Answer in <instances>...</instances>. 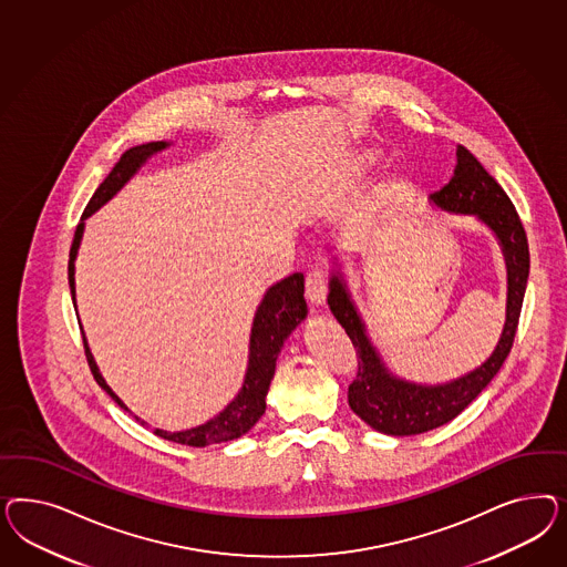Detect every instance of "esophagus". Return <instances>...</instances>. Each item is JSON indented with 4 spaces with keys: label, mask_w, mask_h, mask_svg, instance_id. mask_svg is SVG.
Masks as SVG:
<instances>
[{
    "label": "esophagus",
    "mask_w": 567,
    "mask_h": 567,
    "mask_svg": "<svg viewBox=\"0 0 567 567\" xmlns=\"http://www.w3.org/2000/svg\"><path fill=\"white\" fill-rule=\"evenodd\" d=\"M328 278L322 270H311L306 276V297L313 306H322L327 299Z\"/></svg>",
    "instance_id": "esophagus-1"
}]
</instances>
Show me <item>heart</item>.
I'll return each instance as SVG.
<instances>
[{"instance_id":"1","label":"heart","mask_w":567,"mask_h":567,"mask_svg":"<svg viewBox=\"0 0 567 567\" xmlns=\"http://www.w3.org/2000/svg\"><path fill=\"white\" fill-rule=\"evenodd\" d=\"M372 157H374V155L370 154V152H363V154L358 155V157L351 162V171L360 172L363 171V168H368L370 162H372Z\"/></svg>"}]
</instances>
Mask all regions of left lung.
Instances as JSON below:
<instances>
[{"label": "left lung", "instance_id": "8db88e82", "mask_svg": "<svg viewBox=\"0 0 567 567\" xmlns=\"http://www.w3.org/2000/svg\"><path fill=\"white\" fill-rule=\"evenodd\" d=\"M457 164L445 187L430 195V202L445 212L476 216L495 235L507 266V318L493 355L481 368L445 384L426 386L393 377L365 334L355 303L343 276L332 275L328 306L349 334L358 353V377L349 384V405L361 420L384 434L410 436L439 429L481 395L495 378L514 347L515 330L530 272V251L524 224L512 199L481 162L457 145Z\"/></svg>", "mask_w": 567, "mask_h": 567}]
</instances>
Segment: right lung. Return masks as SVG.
Here are the masks:
<instances>
[{"label":"right lung","mask_w":567,"mask_h":567,"mask_svg":"<svg viewBox=\"0 0 567 567\" xmlns=\"http://www.w3.org/2000/svg\"><path fill=\"white\" fill-rule=\"evenodd\" d=\"M168 145L171 143H166V141H154V143L137 145V147H131L128 152H124L121 159L116 162V166L93 193L91 202L86 204L83 218L74 230V239L70 247L69 285L74 309H76L74 259H76L79 245L83 239L85 218H89L93 212H97L105 202H110L128 183V178L147 162V157L166 150ZM306 316H308V303L303 299V275L295 272V275L287 276L285 280L276 282L275 287H270L264 295L258 311H256V318H254L251 341H249V365H247V374H245V382L240 386L239 395L235 396L216 417H212L209 422L197 426V429L183 430V432L154 429L155 434L166 441H172V443H178V445L207 446L239 439L247 430L254 429L256 422L261 417V413L266 412V395H268L270 382L275 378L276 358H278L285 341L289 339V334L306 320ZM83 344H85L86 361H89V368H91V374L95 378V382L121 405L122 410L128 412V408L122 403L121 396L107 386V382L100 374V368L89 351L85 334H83ZM141 424H145V422H141Z\"/></svg>","instance_id":"right-lung-1"}]
</instances>
